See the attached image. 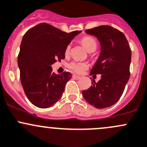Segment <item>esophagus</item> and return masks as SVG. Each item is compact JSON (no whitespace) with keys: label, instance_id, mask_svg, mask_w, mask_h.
<instances>
[{"label":"esophagus","instance_id":"esophagus-1","mask_svg":"<svg viewBox=\"0 0 147 147\" xmlns=\"http://www.w3.org/2000/svg\"><path fill=\"white\" fill-rule=\"evenodd\" d=\"M72 78H73L74 79H75V80H80L81 78L80 77L78 76V75H74L73 76H72Z\"/></svg>","mask_w":147,"mask_h":147}]
</instances>
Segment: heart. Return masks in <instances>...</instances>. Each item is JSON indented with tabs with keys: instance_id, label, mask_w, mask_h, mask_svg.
I'll return each instance as SVG.
<instances>
[{
	"instance_id": "1",
	"label": "heart",
	"mask_w": 147,
	"mask_h": 147,
	"mask_svg": "<svg viewBox=\"0 0 147 147\" xmlns=\"http://www.w3.org/2000/svg\"><path fill=\"white\" fill-rule=\"evenodd\" d=\"M81 43L84 46V48L87 50V52L89 53H92V52L95 51L97 47V42L94 38L90 36H85L81 39ZM70 51V45H68L65 49V54L67 55ZM68 68L70 69L72 72H75V73L80 74L82 73L84 69L88 68V65L86 63H81V62H76L73 61L71 62L67 65Z\"/></svg>"
}]
</instances>
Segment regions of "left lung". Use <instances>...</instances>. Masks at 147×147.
<instances>
[{"mask_svg": "<svg viewBox=\"0 0 147 147\" xmlns=\"http://www.w3.org/2000/svg\"><path fill=\"white\" fill-rule=\"evenodd\" d=\"M85 32L97 37L101 53L90 75H101V80L87 90L82 96L89 104L98 109L115 105L122 95L129 79L131 51L123 32L109 26H100Z\"/></svg>", "mask_w": 147, "mask_h": 147, "instance_id": "left-lung-1", "label": "left lung"}]
</instances>
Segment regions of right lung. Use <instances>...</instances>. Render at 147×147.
<instances>
[{"label":"right lung","instance_id":"obj_1","mask_svg":"<svg viewBox=\"0 0 147 147\" xmlns=\"http://www.w3.org/2000/svg\"><path fill=\"white\" fill-rule=\"evenodd\" d=\"M80 30L65 32L47 23L29 29L20 44L18 64L25 94L40 108H47L62 97L72 74L53 72L51 65L65 58L66 47Z\"/></svg>","mask_w":147,"mask_h":147}]
</instances>
